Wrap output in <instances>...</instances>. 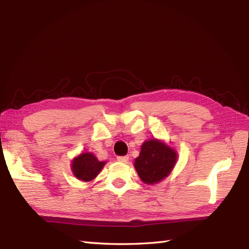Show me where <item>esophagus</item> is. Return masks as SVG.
<instances>
[{
  "label": "esophagus",
  "mask_w": 249,
  "mask_h": 249,
  "mask_svg": "<svg viewBox=\"0 0 249 249\" xmlns=\"http://www.w3.org/2000/svg\"><path fill=\"white\" fill-rule=\"evenodd\" d=\"M116 160L120 162H127L128 161V157L127 156H118L116 157Z\"/></svg>",
  "instance_id": "1"
}]
</instances>
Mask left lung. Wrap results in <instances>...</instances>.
Instances as JSON below:
<instances>
[{
	"label": "left lung",
	"instance_id": "obj_1",
	"mask_svg": "<svg viewBox=\"0 0 249 249\" xmlns=\"http://www.w3.org/2000/svg\"><path fill=\"white\" fill-rule=\"evenodd\" d=\"M177 160L176 150L160 140L151 139L141 145L140 154L135 160L134 166L142 182L153 185L171 173Z\"/></svg>",
	"mask_w": 249,
	"mask_h": 249
}]
</instances>
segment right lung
I'll return each instance as SVG.
<instances>
[{
	"label": "right lung",
	"mask_w": 249,
	"mask_h": 249,
	"mask_svg": "<svg viewBox=\"0 0 249 249\" xmlns=\"http://www.w3.org/2000/svg\"><path fill=\"white\" fill-rule=\"evenodd\" d=\"M105 163L106 161H99L92 153L84 152L72 160L71 171L80 181L89 182L98 176Z\"/></svg>",
	"instance_id": "add662e5"
}]
</instances>
